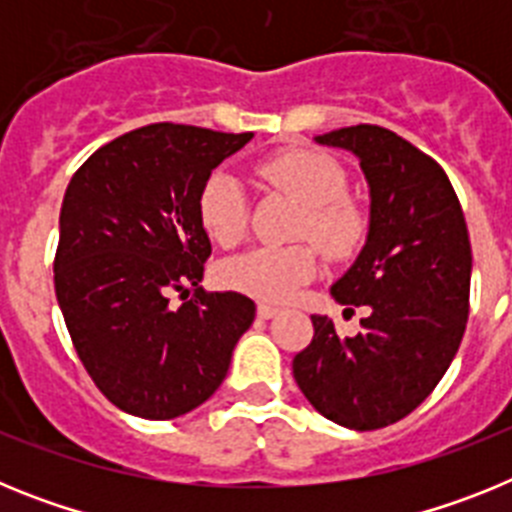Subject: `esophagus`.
<instances>
[{
  "mask_svg": "<svg viewBox=\"0 0 512 512\" xmlns=\"http://www.w3.org/2000/svg\"><path fill=\"white\" fill-rule=\"evenodd\" d=\"M279 312V307H274V305H266V302H261L259 307H256V315H259L261 320H269V318H274V315H277Z\"/></svg>",
  "mask_w": 512,
  "mask_h": 512,
  "instance_id": "34e87169",
  "label": "esophagus"
}]
</instances>
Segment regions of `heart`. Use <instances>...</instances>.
<instances>
[{"label": "heart", "mask_w": 512, "mask_h": 512, "mask_svg": "<svg viewBox=\"0 0 512 512\" xmlns=\"http://www.w3.org/2000/svg\"><path fill=\"white\" fill-rule=\"evenodd\" d=\"M261 182L302 202L292 225V238L312 241L333 261L348 259L361 248L369 230V215L346 194L348 176L336 158L312 148H284L256 166ZM197 217L212 243L233 248L248 230V200L241 182L217 169L202 182L197 194ZM318 271V256L310 243L261 246L223 261L217 269L220 284L233 292L264 302L295 297L302 284Z\"/></svg>", "instance_id": "b5f03b06"}]
</instances>
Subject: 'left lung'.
Here are the masks:
<instances>
[{
    "instance_id": "8db88e82",
    "label": "left lung",
    "mask_w": 512,
    "mask_h": 512,
    "mask_svg": "<svg viewBox=\"0 0 512 512\" xmlns=\"http://www.w3.org/2000/svg\"><path fill=\"white\" fill-rule=\"evenodd\" d=\"M315 140L354 153L369 182L366 246L330 295L372 312L354 338L312 315L315 333L292 374L320 415L377 431L413 413L459 351L472 279L467 220L446 171L392 130L354 125Z\"/></svg>"
}]
</instances>
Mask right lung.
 Segmentation results:
<instances>
[{
	"label": "right lung",
	"mask_w": 512,
	"mask_h": 512,
	"mask_svg": "<svg viewBox=\"0 0 512 512\" xmlns=\"http://www.w3.org/2000/svg\"><path fill=\"white\" fill-rule=\"evenodd\" d=\"M251 138L153 122L110 140L71 176L56 297L81 364L125 413L171 420L200 408L251 328L253 300L200 287L212 246L197 217L202 182ZM171 291L183 295L179 308L168 305Z\"/></svg>",
	"instance_id": "1"
}]
</instances>
